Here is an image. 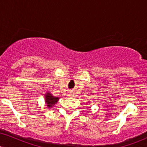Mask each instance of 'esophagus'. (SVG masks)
Here are the masks:
<instances>
[{"instance_id":"esophagus-1","label":"esophagus","mask_w":147,"mask_h":147,"mask_svg":"<svg viewBox=\"0 0 147 147\" xmlns=\"http://www.w3.org/2000/svg\"><path fill=\"white\" fill-rule=\"evenodd\" d=\"M69 96H70V97H73V95H72V94H69Z\"/></svg>"}]
</instances>
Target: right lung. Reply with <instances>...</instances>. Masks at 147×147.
Instances as JSON below:
<instances>
[{"instance_id":"right-lung-1","label":"right lung","mask_w":147,"mask_h":147,"mask_svg":"<svg viewBox=\"0 0 147 147\" xmlns=\"http://www.w3.org/2000/svg\"><path fill=\"white\" fill-rule=\"evenodd\" d=\"M45 102L47 104V106L48 108H50L54 104H55L57 102V101L59 100V97H53L51 94L47 93V95H45Z\"/></svg>"}]
</instances>
